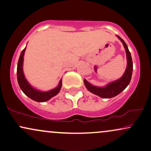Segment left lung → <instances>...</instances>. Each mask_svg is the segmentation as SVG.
Here are the masks:
<instances>
[{"label":"left lung","instance_id":"8db88e82","mask_svg":"<svg viewBox=\"0 0 151 151\" xmlns=\"http://www.w3.org/2000/svg\"><path fill=\"white\" fill-rule=\"evenodd\" d=\"M117 37L123 43L125 51H126L127 60V68L122 77L117 79V80L108 83L105 86H93L85 79L83 80L85 86L88 90V91L95 94L96 96H99L103 99H111L112 97L117 96L118 94L120 93L122 91H124L127 88V86L129 84L131 79H132V71H133V63H132L131 53L124 40L121 39L119 36H117Z\"/></svg>","mask_w":151,"mask_h":151}]
</instances>
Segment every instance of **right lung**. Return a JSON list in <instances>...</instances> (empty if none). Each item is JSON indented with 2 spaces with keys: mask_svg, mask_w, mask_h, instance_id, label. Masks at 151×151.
I'll use <instances>...</instances> for the list:
<instances>
[{
  "mask_svg": "<svg viewBox=\"0 0 151 151\" xmlns=\"http://www.w3.org/2000/svg\"><path fill=\"white\" fill-rule=\"evenodd\" d=\"M25 50H26V47L22 51L17 63V77L19 86L25 95L36 102H45V101H48L60 92L62 87V79L60 80L57 87L48 91H41L32 86L25 78L23 72V62Z\"/></svg>",
  "mask_w": 151,
  "mask_h": 151,
  "instance_id": "right-lung-1",
  "label": "right lung"
}]
</instances>
